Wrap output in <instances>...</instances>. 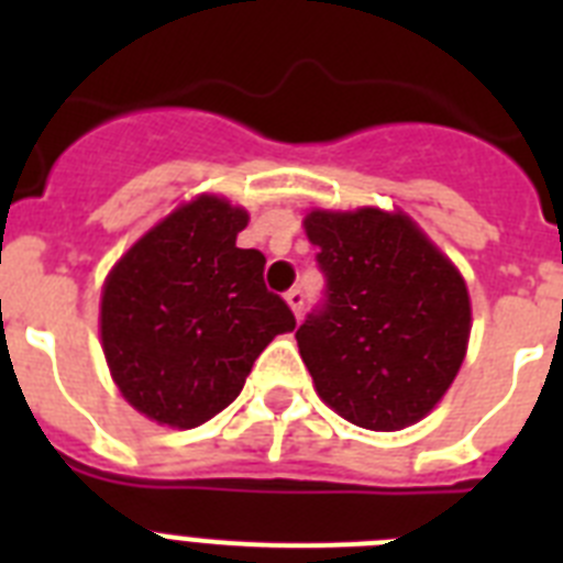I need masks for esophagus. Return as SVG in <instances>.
<instances>
[{"label":"esophagus","instance_id":"34e87169","mask_svg":"<svg viewBox=\"0 0 563 563\" xmlns=\"http://www.w3.org/2000/svg\"><path fill=\"white\" fill-rule=\"evenodd\" d=\"M285 301H287V305H290L292 316L301 318V312H305V292H301V290L285 292Z\"/></svg>","mask_w":563,"mask_h":563}]
</instances>
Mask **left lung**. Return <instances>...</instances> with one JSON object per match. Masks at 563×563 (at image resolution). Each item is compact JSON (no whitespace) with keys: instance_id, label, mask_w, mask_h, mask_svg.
<instances>
[{"instance_id":"8db88e82","label":"left lung","mask_w":563,"mask_h":563,"mask_svg":"<svg viewBox=\"0 0 563 563\" xmlns=\"http://www.w3.org/2000/svg\"><path fill=\"white\" fill-rule=\"evenodd\" d=\"M305 228L327 290L296 341L321 400L372 431L422 420L467 350L460 271L406 213L312 211Z\"/></svg>"}]
</instances>
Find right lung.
<instances>
[{
  "instance_id": "right-lung-1",
  "label": "right lung",
  "mask_w": 563,
  "mask_h": 563,
  "mask_svg": "<svg viewBox=\"0 0 563 563\" xmlns=\"http://www.w3.org/2000/svg\"><path fill=\"white\" fill-rule=\"evenodd\" d=\"M247 213L213 194L172 211L123 253L101 296L109 372L134 409L194 429L236 400L296 316L265 287V253L236 247Z\"/></svg>"
}]
</instances>
